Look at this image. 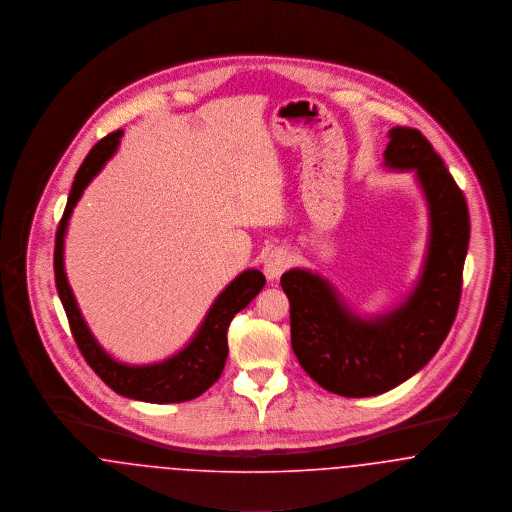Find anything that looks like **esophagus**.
I'll use <instances>...</instances> for the list:
<instances>
[{"label": "esophagus", "mask_w": 512, "mask_h": 512, "mask_svg": "<svg viewBox=\"0 0 512 512\" xmlns=\"http://www.w3.org/2000/svg\"><path fill=\"white\" fill-rule=\"evenodd\" d=\"M291 266V256L285 248L271 250L264 260V273L268 279H279L283 271Z\"/></svg>", "instance_id": "esophagus-1"}]
</instances>
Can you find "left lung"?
<instances>
[{
    "mask_svg": "<svg viewBox=\"0 0 512 512\" xmlns=\"http://www.w3.org/2000/svg\"><path fill=\"white\" fill-rule=\"evenodd\" d=\"M383 163L414 171L430 212L424 269L403 304L362 318L318 273L295 268L281 275L291 304V345L302 370L323 389L354 399L401 385L439 350L457 318L470 239L464 194L426 136L393 127Z\"/></svg>",
    "mask_w": 512,
    "mask_h": 512,
    "instance_id": "left-lung-1",
    "label": "left lung"
}]
</instances>
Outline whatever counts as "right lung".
Instances as JSON below:
<instances>
[{
	"mask_svg": "<svg viewBox=\"0 0 512 512\" xmlns=\"http://www.w3.org/2000/svg\"><path fill=\"white\" fill-rule=\"evenodd\" d=\"M121 135L123 131L104 136L84 158L75 175L73 189L69 192L65 212L55 233V287L61 298V304L65 308L77 347L81 350L84 360L88 362V366L102 377V381L108 387L123 397L144 401V403H185L200 397L221 376L227 354H229V347H227L229 323L235 318L237 312L246 308L248 302L262 291V287L266 285V277L258 269H246L241 275H237L214 300L204 322L190 339L189 345L179 350L177 354H173L171 358H165L156 364H144V366L123 364L111 358L94 339V335L90 333L88 325L82 318L81 310L77 306V300L73 296L65 275L63 244H65V233H67L73 208L77 206L88 183L100 173V169L115 154Z\"/></svg>",
	"mask_w": 512,
	"mask_h": 512,
	"instance_id": "right-lung-1",
	"label": "right lung"
}]
</instances>
